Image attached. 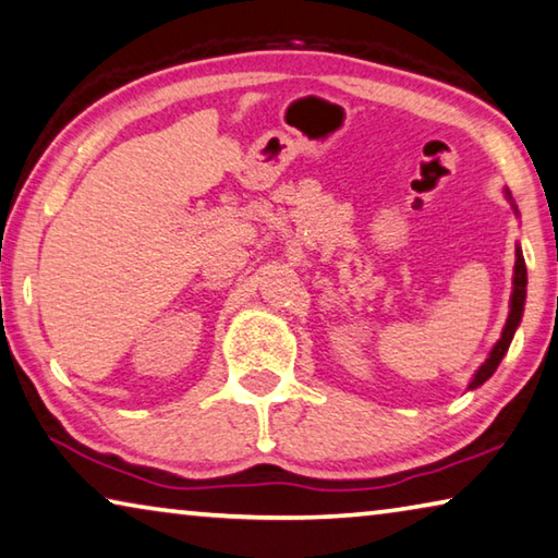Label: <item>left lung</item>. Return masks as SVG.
Listing matches in <instances>:
<instances>
[{
	"instance_id": "1",
	"label": "left lung",
	"mask_w": 558,
	"mask_h": 558,
	"mask_svg": "<svg viewBox=\"0 0 558 558\" xmlns=\"http://www.w3.org/2000/svg\"><path fill=\"white\" fill-rule=\"evenodd\" d=\"M507 198L511 201V193L507 191ZM517 210V206H514ZM519 214V210H517ZM524 303H526V263H524V255H521V247H517V263H514V290H511V300H509V317H507V325H504L501 330V338L494 344L489 357L484 360V365L476 369L472 383H470V390L474 387L484 385L486 379H489L494 373H497L501 357L507 355L511 338H514L517 327L521 323V315H524Z\"/></svg>"
}]
</instances>
